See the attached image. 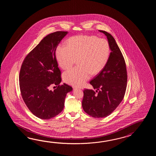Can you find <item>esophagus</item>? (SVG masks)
<instances>
[{
    "label": "esophagus",
    "mask_w": 156,
    "mask_h": 156,
    "mask_svg": "<svg viewBox=\"0 0 156 156\" xmlns=\"http://www.w3.org/2000/svg\"><path fill=\"white\" fill-rule=\"evenodd\" d=\"M73 88H74V89H78V87H73Z\"/></svg>",
    "instance_id": "esophagus-1"
}]
</instances>
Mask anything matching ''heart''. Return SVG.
Segmentation results:
<instances>
[{
    "instance_id": "1",
    "label": "heart",
    "mask_w": 156,
    "mask_h": 156,
    "mask_svg": "<svg viewBox=\"0 0 156 156\" xmlns=\"http://www.w3.org/2000/svg\"><path fill=\"white\" fill-rule=\"evenodd\" d=\"M109 43L95 36H77L67 41V46L60 44L56 50L58 63L62 69H68L77 60L79 66L63 73L67 83L75 86L84 84L90 76L100 73L106 66L110 56Z\"/></svg>"
}]
</instances>
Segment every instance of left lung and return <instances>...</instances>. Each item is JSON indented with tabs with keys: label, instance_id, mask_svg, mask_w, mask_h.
<instances>
[{
	"label": "left lung",
	"instance_id": "1",
	"mask_svg": "<svg viewBox=\"0 0 156 156\" xmlns=\"http://www.w3.org/2000/svg\"><path fill=\"white\" fill-rule=\"evenodd\" d=\"M104 33L110 46V56L106 66L90 83L93 90H83L82 106L87 114L94 118H104L113 113L123 100L127 83L126 65L115 40L110 33Z\"/></svg>",
	"mask_w": 156,
	"mask_h": 156
}]
</instances>
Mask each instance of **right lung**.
<instances>
[{
	"instance_id": "obj_1",
	"label": "right lung",
	"mask_w": 156,
	"mask_h": 156,
	"mask_svg": "<svg viewBox=\"0 0 156 156\" xmlns=\"http://www.w3.org/2000/svg\"><path fill=\"white\" fill-rule=\"evenodd\" d=\"M68 33H51L24 58L20 73L22 97L30 111L41 119H50L63 110L67 93L71 86L61 82V71L56 58L57 47ZM56 86L53 91L50 90Z\"/></svg>"
}]
</instances>
